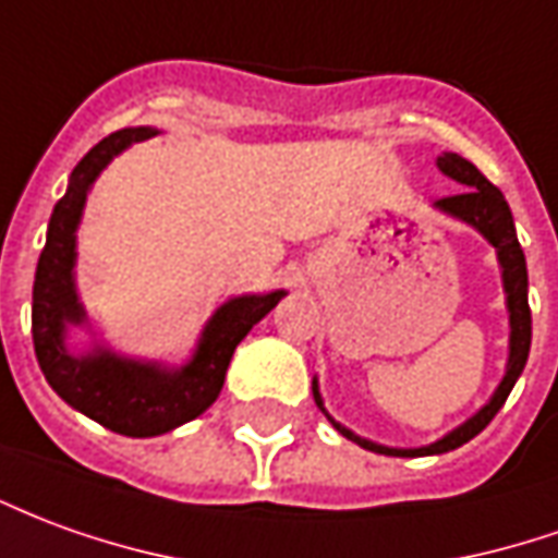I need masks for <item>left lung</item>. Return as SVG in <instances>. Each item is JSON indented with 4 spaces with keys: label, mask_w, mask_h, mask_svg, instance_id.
<instances>
[{
    "label": "left lung",
    "mask_w": 558,
    "mask_h": 558,
    "mask_svg": "<svg viewBox=\"0 0 558 558\" xmlns=\"http://www.w3.org/2000/svg\"><path fill=\"white\" fill-rule=\"evenodd\" d=\"M438 169L453 178L456 184H462V193L456 196H444L435 202V208L444 214H450L456 220L462 223L474 226L481 232L483 239L489 241L498 253V266H501V280H505V295H508V314H510V353H508V372L501 377V384L493 392V399L483 404L477 414L465 420L462 426L453 428L450 435H444L441 441L428 444V447H411V450H401V447H384V444L365 441L360 435H353L350 428H344L341 423H335L332 416L326 414L323 408V396H319L317 380H314V401L323 414L332 420V426L356 441L365 450L372 453H384V456H435V453H447V450H456L462 444H469L474 435H481L483 428L493 423V416L501 411V404L508 401L510 389L517 384V377L523 374L525 360H529V347H532V311H529V275H525V253L517 241V226H513V217H510V208L501 190L493 186L474 162H469L465 157L459 154H444L438 157Z\"/></svg>",
    "instance_id": "left-lung-1"
}]
</instances>
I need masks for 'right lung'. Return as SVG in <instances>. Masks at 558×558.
Instances as JSON below:
<instances>
[{"label": "right lung", "instance_id": "1", "mask_svg": "<svg viewBox=\"0 0 558 558\" xmlns=\"http://www.w3.org/2000/svg\"><path fill=\"white\" fill-rule=\"evenodd\" d=\"M150 135H157V130L135 126L111 132L77 162L65 196L50 214L48 241L33 283L35 356L53 392L99 426L130 438H154L205 414L223 389L226 368L241 338L287 295L275 290L229 299L214 311L193 360L181 368L126 360L108 347H93L81 356L69 353L65 326H81L87 319L75 290V232L89 186L117 154L135 142H147Z\"/></svg>", "mask_w": 558, "mask_h": 558}]
</instances>
